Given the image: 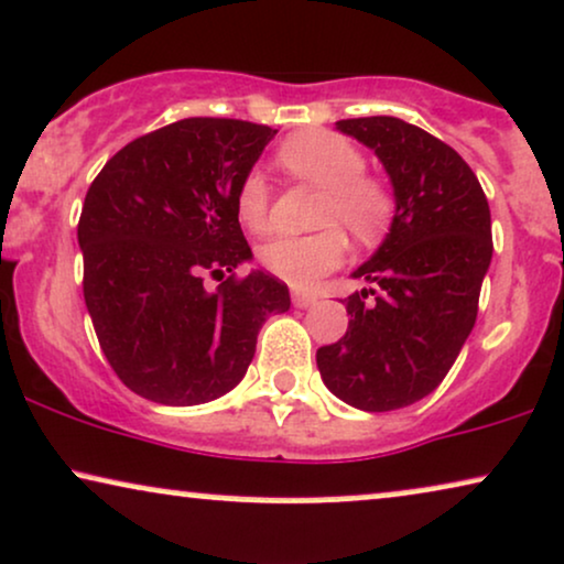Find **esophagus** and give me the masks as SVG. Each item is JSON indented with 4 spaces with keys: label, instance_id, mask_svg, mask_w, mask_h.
Returning <instances> with one entry per match:
<instances>
[{
    "label": "esophagus",
    "instance_id": "1",
    "mask_svg": "<svg viewBox=\"0 0 564 564\" xmlns=\"http://www.w3.org/2000/svg\"><path fill=\"white\" fill-rule=\"evenodd\" d=\"M291 302H294V307H310V304H315V294H310V291H300L294 289L291 291Z\"/></svg>",
    "mask_w": 564,
    "mask_h": 564
}]
</instances>
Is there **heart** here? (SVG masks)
<instances>
[{
	"mask_svg": "<svg viewBox=\"0 0 564 564\" xmlns=\"http://www.w3.org/2000/svg\"><path fill=\"white\" fill-rule=\"evenodd\" d=\"M291 178L323 188L317 226L310 236H281L260 247V264L291 283L312 286L347 257L344 226L357 241H378L393 217V194L381 178L365 173V154L347 135L307 128L289 135L275 154ZM236 215L252 234L270 228V186L260 171L247 173L236 192Z\"/></svg>",
	"mask_w": 564,
	"mask_h": 564,
	"instance_id": "obj_1",
	"label": "heart"
}]
</instances>
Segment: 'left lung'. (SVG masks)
<instances>
[{"instance_id": "1", "label": "left lung", "mask_w": 564, "mask_h": 564, "mask_svg": "<svg viewBox=\"0 0 564 564\" xmlns=\"http://www.w3.org/2000/svg\"><path fill=\"white\" fill-rule=\"evenodd\" d=\"M336 128L383 162L397 213L376 254L351 273L372 289L344 300L349 328L317 349V370L357 410H402L444 381L476 325L491 209L470 165L423 128L389 115Z\"/></svg>"}]
</instances>
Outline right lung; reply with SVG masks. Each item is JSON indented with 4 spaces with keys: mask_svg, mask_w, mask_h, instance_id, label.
Masks as SVG:
<instances>
[{
    "mask_svg": "<svg viewBox=\"0 0 564 564\" xmlns=\"http://www.w3.org/2000/svg\"><path fill=\"white\" fill-rule=\"evenodd\" d=\"M275 133L186 118L126 144L88 186L78 220L86 310L110 368L149 402L192 406L228 393L262 323L291 307L275 275L234 273L252 260L236 192ZM205 274L227 281L207 292Z\"/></svg>",
    "mask_w": 564,
    "mask_h": 564,
    "instance_id": "obj_1",
    "label": "right lung"
}]
</instances>
